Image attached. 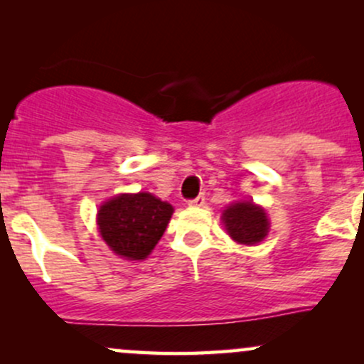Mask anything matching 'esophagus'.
<instances>
[{
	"instance_id": "esophagus-1",
	"label": "esophagus",
	"mask_w": 364,
	"mask_h": 364,
	"mask_svg": "<svg viewBox=\"0 0 364 364\" xmlns=\"http://www.w3.org/2000/svg\"><path fill=\"white\" fill-rule=\"evenodd\" d=\"M203 203H205V195H203V193L198 195L193 200H188V205H190V207H202Z\"/></svg>"
}]
</instances>
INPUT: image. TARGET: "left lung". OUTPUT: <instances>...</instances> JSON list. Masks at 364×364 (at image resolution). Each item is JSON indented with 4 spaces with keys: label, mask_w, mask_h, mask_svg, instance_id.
Segmentation results:
<instances>
[{
    "label": "left lung",
    "mask_w": 364,
    "mask_h": 364,
    "mask_svg": "<svg viewBox=\"0 0 364 364\" xmlns=\"http://www.w3.org/2000/svg\"><path fill=\"white\" fill-rule=\"evenodd\" d=\"M223 223L228 235L241 245H257L269 235V217L253 202L231 203L223 212Z\"/></svg>",
    "instance_id": "1"
}]
</instances>
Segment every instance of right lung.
I'll return each mask as SVG.
<instances>
[{
  "instance_id": "right-lung-1",
  "label": "right lung",
  "mask_w": 364,
  "mask_h": 364,
  "mask_svg": "<svg viewBox=\"0 0 364 364\" xmlns=\"http://www.w3.org/2000/svg\"><path fill=\"white\" fill-rule=\"evenodd\" d=\"M173 212L171 203L147 191L121 193L99 208V232L121 258L145 260L164 235Z\"/></svg>"
}]
</instances>
